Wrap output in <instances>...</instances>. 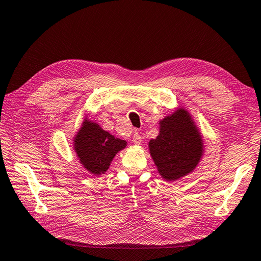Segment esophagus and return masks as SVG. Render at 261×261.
Masks as SVG:
<instances>
[{"mask_svg":"<svg viewBox=\"0 0 261 261\" xmlns=\"http://www.w3.org/2000/svg\"><path fill=\"white\" fill-rule=\"evenodd\" d=\"M132 142L135 144H140L141 143V136L139 132H135V135L132 137Z\"/></svg>","mask_w":261,"mask_h":261,"instance_id":"34e87169","label":"esophagus"}]
</instances>
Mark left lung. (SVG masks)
Segmentation results:
<instances>
[{
	"label": "left lung",
	"mask_w": 261,
	"mask_h": 261,
	"mask_svg": "<svg viewBox=\"0 0 261 261\" xmlns=\"http://www.w3.org/2000/svg\"><path fill=\"white\" fill-rule=\"evenodd\" d=\"M159 135L149 141L150 155L166 181L195 170L203 154V140L190 113L178 108L159 122Z\"/></svg>",
	"instance_id": "left-lung-1"
}]
</instances>
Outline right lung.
Returning a JSON list of instances; mask_svg holds the SVG:
<instances>
[{
  "instance_id": "add662e5",
  "label": "right lung",
  "mask_w": 261,
  "mask_h": 261,
  "mask_svg": "<svg viewBox=\"0 0 261 261\" xmlns=\"http://www.w3.org/2000/svg\"><path fill=\"white\" fill-rule=\"evenodd\" d=\"M126 147V141L110 135L86 118L73 138V149L81 165L94 175L106 173L114 156Z\"/></svg>"
}]
</instances>
